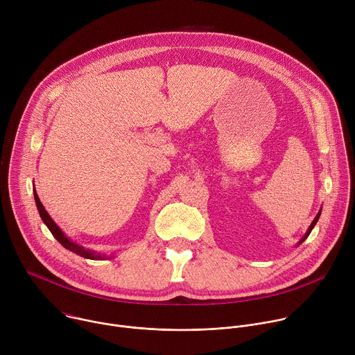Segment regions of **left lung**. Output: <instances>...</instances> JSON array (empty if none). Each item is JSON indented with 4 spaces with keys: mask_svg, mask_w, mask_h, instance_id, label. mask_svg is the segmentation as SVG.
Listing matches in <instances>:
<instances>
[{
    "mask_svg": "<svg viewBox=\"0 0 355 355\" xmlns=\"http://www.w3.org/2000/svg\"><path fill=\"white\" fill-rule=\"evenodd\" d=\"M320 214H322V209H320V211H319V214H318V215H316V218H315V219H313V222H312V223H311V226H309V229H308V230H306V233H305V236H303V237H302V239H300V240H299V241H297V244H296V245H299V244H302V243H303V241H305V240H306V239H308V236H309V234H311V232H312V229H313V227H315V225H316V223H318V220H319V218H320Z\"/></svg>",
    "mask_w": 355,
    "mask_h": 355,
    "instance_id": "1",
    "label": "left lung"
}]
</instances>
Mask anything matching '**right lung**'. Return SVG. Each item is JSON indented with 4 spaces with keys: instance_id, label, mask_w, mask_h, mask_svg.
I'll return each instance as SVG.
<instances>
[{
    "instance_id": "1",
    "label": "right lung",
    "mask_w": 355,
    "mask_h": 355,
    "mask_svg": "<svg viewBox=\"0 0 355 355\" xmlns=\"http://www.w3.org/2000/svg\"><path fill=\"white\" fill-rule=\"evenodd\" d=\"M33 196H35L36 207H37V211H39V215H40L43 223L47 226V229H49L50 232H52V234L55 236V239H56L63 247H66L67 250L76 252L77 256H81V257H84V259H89V260H104V259L112 257V256L108 257L107 254H101V252H96V251H94V250L85 248V247L77 244L76 241H73L71 239H69V237L63 233V230L55 223V220H53L52 218H50V215L46 212V209H44V207L42 205V202H40V199H39V196H37L35 188H33Z\"/></svg>"
}]
</instances>
